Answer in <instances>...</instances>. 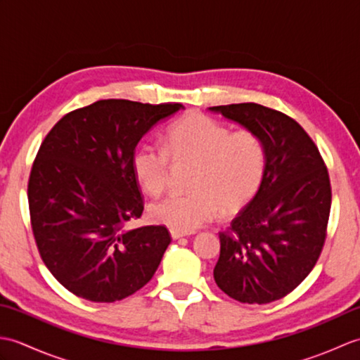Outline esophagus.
Returning a JSON list of instances; mask_svg holds the SVG:
<instances>
[{
	"label": "esophagus",
	"mask_w": 360,
	"mask_h": 360,
	"mask_svg": "<svg viewBox=\"0 0 360 360\" xmlns=\"http://www.w3.org/2000/svg\"><path fill=\"white\" fill-rule=\"evenodd\" d=\"M170 235H172V238H173V240H179V238H182V236H188L190 233H188V232L174 231V229H172V231H170Z\"/></svg>",
	"instance_id": "esophagus-1"
}]
</instances>
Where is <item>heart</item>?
<instances>
[{
    "label": "heart",
    "instance_id": "1",
    "mask_svg": "<svg viewBox=\"0 0 360 360\" xmlns=\"http://www.w3.org/2000/svg\"><path fill=\"white\" fill-rule=\"evenodd\" d=\"M172 159L195 164L192 193H172L151 205L150 215L174 231L192 232L215 219L221 209L243 207L262 184L266 147L257 133L226 125L201 112H190L170 127L165 147L142 143L133 155V172L150 195L162 193L170 178Z\"/></svg>",
    "mask_w": 360,
    "mask_h": 360
}]
</instances>
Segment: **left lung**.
Returning a JSON list of instances; mask_svg holds the SVG:
<instances>
[{
  "label": "left lung",
  "mask_w": 360,
  "mask_h": 360,
  "mask_svg": "<svg viewBox=\"0 0 360 360\" xmlns=\"http://www.w3.org/2000/svg\"><path fill=\"white\" fill-rule=\"evenodd\" d=\"M257 133L266 172L255 196L227 231L213 277L241 303L278 300L300 285L322 254L331 210V184L317 145L297 122L258 103L209 108Z\"/></svg>",
  "instance_id": "8db88e82"
}]
</instances>
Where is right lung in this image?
I'll use <instances>...</instances> for the list:
<instances>
[{
	"label": "right lung",
	"instance_id": "obj_1",
	"mask_svg": "<svg viewBox=\"0 0 360 360\" xmlns=\"http://www.w3.org/2000/svg\"><path fill=\"white\" fill-rule=\"evenodd\" d=\"M181 108L108 98L68 112L44 137L27 184L30 224L70 292L111 303L155 275L172 236L165 226L125 227L143 212L131 160L142 136Z\"/></svg>",
	"mask_w": 360,
	"mask_h": 360
}]
</instances>
